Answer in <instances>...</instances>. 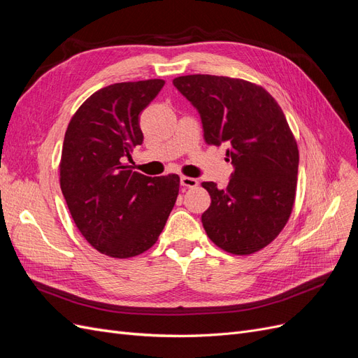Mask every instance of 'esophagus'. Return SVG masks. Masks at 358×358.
Returning a JSON list of instances; mask_svg holds the SVG:
<instances>
[{
    "instance_id": "obj_1",
    "label": "esophagus",
    "mask_w": 358,
    "mask_h": 358,
    "mask_svg": "<svg viewBox=\"0 0 358 358\" xmlns=\"http://www.w3.org/2000/svg\"><path fill=\"white\" fill-rule=\"evenodd\" d=\"M180 183L187 188H196L199 185V180L189 176H180Z\"/></svg>"
}]
</instances>
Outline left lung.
Wrapping results in <instances>:
<instances>
[{
  "mask_svg": "<svg viewBox=\"0 0 358 358\" xmlns=\"http://www.w3.org/2000/svg\"><path fill=\"white\" fill-rule=\"evenodd\" d=\"M173 85L199 110L206 143H227L234 166L225 189L201 183L212 199L204 230L225 252L254 254L284 230L296 200L299 148L285 115L263 86L243 79L189 74Z\"/></svg>",
  "mask_w": 358,
  "mask_h": 358,
  "instance_id": "1",
  "label": "left lung"
}]
</instances>
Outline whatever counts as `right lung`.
<instances>
[{"mask_svg": "<svg viewBox=\"0 0 358 358\" xmlns=\"http://www.w3.org/2000/svg\"><path fill=\"white\" fill-rule=\"evenodd\" d=\"M162 79L113 83L94 92L67 127L59 183L71 218L96 251L131 258L152 248L176 203L178 175L149 178L128 166L143 143L138 115Z\"/></svg>", "mask_w": 358, "mask_h": 358, "instance_id": "right-lung-1", "label": "right lung"}]
</instances>
